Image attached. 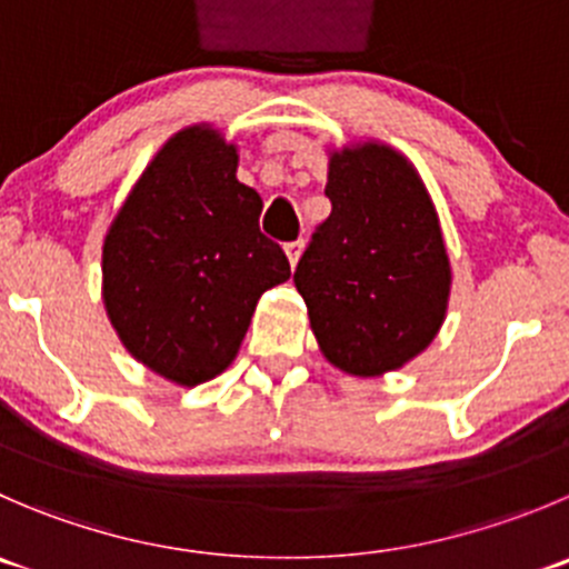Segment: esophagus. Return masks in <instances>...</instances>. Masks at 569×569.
Returning a JSON list of instances; mask_svg holds the SVG:
<instances>
[{
	"mask_svg": "<svg viewBox=\"0 0 569 569\" xmlns=\"http://www.w3.org/2000/svg\"><path fill=\"white\" fill-rule=\"evenodd\" d=\"M286 256H289L291 267H297V261H300V256H302V239L289 241V244H286Z\"/></svg>",
	"mask_w": 569,
	"mask_h": 569,
	"instance_id": "1",
	"label": "esophagus"
}]
</instances>
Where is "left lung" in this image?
I'll return each instance as SVG.
<instances>
[{"mask_svg": "<svg viewBox=\"0 0 569 569\" xmlns=\"http://www.w3.org/2000/svg\"><path fill=\"white\" fill-rule=\"evenodd\" d=\"M330 217L295 272L322 356L356 378L400 369L437 339L450 300L439 213L402 152L363 141L328 156Z\"/></svg>", "mask_w": 569, "mask_h": 569, "instance_id": "left-lung-1", "label": "left lung"}]
</instances>
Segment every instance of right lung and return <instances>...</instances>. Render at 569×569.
<instances>
[{
  "instance_id": "1",
  "label": "right lung",
  "mask_w": 569,
  "mask_h": 569,
  "mask_svg": "<svg viewBox=\"0 0 569 569\" xmlns=\"http://www.w3.org/2000/svg\"><path fill=\"white\" fill-rule=\"evenodd\" d=\"M239 150L211 124L174 132L116 211L102 244V300L136 361L178 386L233 363L258 300L291 274L261 233V197L239 183Z\"/></svg>"
}]
</instances>
